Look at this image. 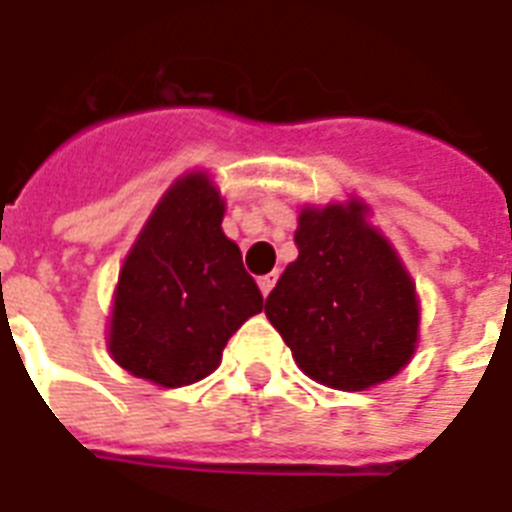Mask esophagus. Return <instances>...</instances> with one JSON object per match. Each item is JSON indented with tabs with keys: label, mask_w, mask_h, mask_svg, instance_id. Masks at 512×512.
<instances>
[{
	"label": "esophagus",
	"mask_w": 512,
	"mask_h": 512,
	"mask_svg": "<svg viewBox=\"0 0 512 512\" xmlns=\"http://www.w3.org/2000/svg\"><path fill=\"white\" fill-rule=\"evenodd\" d=\"M275 280H278V275H275V272H270V275H261L259 278V288L264 297H270V291L275 288Z\"/></svg>",
	"instance_id": "1"
}]
</instances>
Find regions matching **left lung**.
<instances>
[{
	"label": "left lung",
	"instance_id": "left-lung-1",
	"mask_svg": "<svg viewBox=\"0 0 512 512\" xmlns=\"http://www.w3.org/2000/svg\"><path fill=\"white\" fill-rule=\"evenodd\" d=\"M299 256L272 288L264 313L307 378L367 391L410 364L421 302L394 245L361 199L305 205Z\"/></svg>",
	"mask_w": 512,
	"mask_h": 512
}]
</instances>
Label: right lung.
<instances>
[{"instance_id": "obj_1", "label": "right lung", "mask_w": 512, "mask_h": 512, "mask_svg": "<svg viewBox=\"0 0 512 512\" xmlns=\"http://www.w3.org/2000/svg\"><path fill=\"white\" fill-rule=\"evenodd\" d=\"M226 202L205 169L180 175L126 253L110 305L107 351L118 367L156 386L207 378L251 315L256 280L221 229Z\"/></svg>"}]
</instances>
